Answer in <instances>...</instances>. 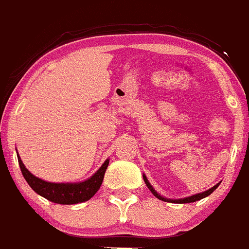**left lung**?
Segmentation results:
<instances>
[{"instance_id":"obj_1","label":"left lung","mask_w":249,"mask_h":249,"mask_svg":"<svg viewBox=\"0 0 249 249\" xmlns=\"http://www.w3.org/2000/svg\"><path fill=\"white\" fill-rule=\"evenodd\" d=\"M143 180H144V182H145V185H146V187L149 188V190H150V192L153 193L154 196H155L156 198H159L160 200H163V201H167V203H175V204H185V203H193V201H197V200H200V199H203V198H205V197H208V196H210L211 193L213 192L214 190H216L217 187L219 186V184H221V182H218V184H216L214 185L213 187H211V188H209V190H206V191H204V192H200V193H197V195H193V196H190V197H185V198H179V199H169V198H166V197H163V196H161L160 195V193H158L155 191V188H154L153 186H151V184L150 182H149V180L146 179V177L144 174H143Z\"/></svg>"}]
</instances>
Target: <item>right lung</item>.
<instances>
[{
  "instance_id": "right-lung-1",
  "label": "right lung",
  "mask_w": 249,
  "mask_h": 249,
  "mask_svg": "<svg viewBox=\"0 0 249 249\" xmlns=\"http://www.w3.org/2000/svg\"><path fill=\"white\" fill-rule=\"evenodd\" d=\"M18 161L22 173L23 178L30 185L31 188L38 193L41 197L52 201V203L63 204V205H70V204H78L83 201L89 200L100 188L103 184L104 175L106 172L109 160L107 159L103 166L98 169L90 178L81 182H50L40 178L36 177L28 171L25 164L21 161L19 154L17 151Z\"/></svg>"
}]
</instances>
